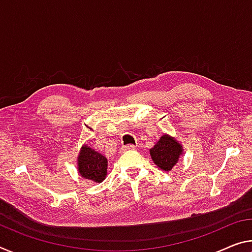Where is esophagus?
<instances>
[{
	"instance_id": "esophagus-1",
	"label": "esophagus",
	"mask_w": 252,
	"mask_h": 252,
	"mask_svg": "<svg viewBox=\"0 0 252 252\" xmlns=\"http://www.w3.org/2000/svg\"><path fill=\"white\" fill-rule=\"evenodd\" d=\"M135 147L133 145H127V146H123L121 148V153H126V151H131V150H134Z\"/></svg>"
}]
</instances>
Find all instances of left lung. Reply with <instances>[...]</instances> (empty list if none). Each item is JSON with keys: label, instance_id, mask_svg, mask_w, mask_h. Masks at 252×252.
I'll return each instance as SVG.
<instances>
[{"label": "left lung", "instance_id": "8db88e82", "mask_svg": "<svg viewBox=\"0 0 252 252\" xmlns=\"http://www.w3.org/2000/svg\"><path fill=\"white\" fill-rule=\"evenodd\" d=\"M182 150V146L174 138L165 134L159 139L154 148H151L150 155L159 168L169 171L178 161L179 155L183 153Z\"/></svg>", "mask_w": 252, "mask_h": 252}]
</instances>
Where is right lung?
I'll use <instances>...</instances> for the list:
<instances>
[{
  "label": "right lung",
  "mask_w": 252,
  "mask_h": 252,
  "mask_svg": "<svg viewBox=\"0 0 252 252\" xmlns=\"http://www.w3.org/2000/svg\"><path fill=\"white\" fill-rule=\"evenodd\" d=\"M107 159L92 148L84 146L78 157V170L84 178L101 183L105 178Z\"/></svg>",
  "instance_id": "add662e5"
}]
</instances>
